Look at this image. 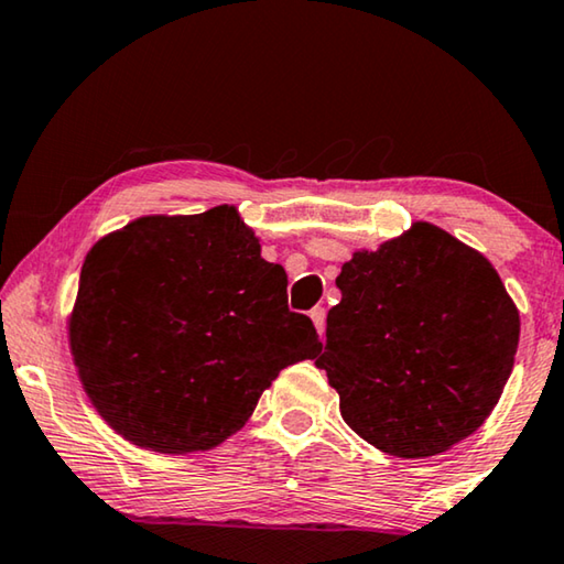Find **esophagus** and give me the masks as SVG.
Returning <instances> with one entry per match:
<instances>
[{
	"label": "esophagus",
	"mask_w": 564,
	"mask_h": 564,
	"mask_svg": "<svg viewBox=\"0 0 564 564\" xmlns=\"http://www.w3.org/2000/svg\"><path fill=\"white\" fill-rule=\"evenodd\" d=\"M311 321H314V326H316V330L321 336H324V330H326V308H321V306H316V308H311Z\"/></svg>",
	"instance_id": "obj_1"
}]
</instances>
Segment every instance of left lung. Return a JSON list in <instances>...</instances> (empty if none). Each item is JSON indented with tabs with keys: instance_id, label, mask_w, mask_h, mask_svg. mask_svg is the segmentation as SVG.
I'll return each instance as SVG.
<instances>
[{
	"instance_id": "1",
	"label": "left lung",
	"mask_w": 564,
	"mask_h": 564,
	"mask_svg": "<svg viewBox=\"0 0 564 564\" xmlns=\"http://www.w3.org/2000/svg\"><path fill=\"white\" fill-rule=\"evenodd\" d=\"M316 359L344 422L377 449L424 459L485 424L520 344V311L479 250L414 223L356 250L336 279Z\"/></svg>"
}]
</instances>
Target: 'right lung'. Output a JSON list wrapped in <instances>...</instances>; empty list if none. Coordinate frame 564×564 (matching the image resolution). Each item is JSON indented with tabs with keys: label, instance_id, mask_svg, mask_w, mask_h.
<instances>
[{
	"label": "right lung",
	"instance_id": "1",
	"mask_svg": "<svg viewBox=\"0 0 564 564\" xmlns=\"http://www.w3.org/2000/svg\"><path fill=\"white\" fill-rule=\"evenodd\" d=\"M285 285L234 205L145 216L100 238L69 316L93 406L153 452L226 442L281 369L324 348L311 318L289 311Z\"/></svg>",
	"mask_w": 564,
	"mask_h": 564
}]
</instances>
